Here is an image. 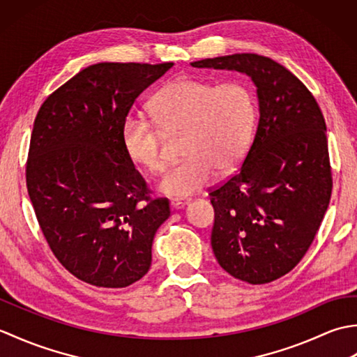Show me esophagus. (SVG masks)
Here are the masks:
<instances>
[{
    "instance_id": "esophagus-1",
    "label": "esophagus",
    "mask_w": 357,
    "mask_h": 357,
    "mask_svg": "<svg viewBox=\"0 0 357 357\" xmlns=\"http://www.w3.org/2000/svg\"><path fill=\"white\" fill-rule=\"evenodd\" d=\"M188 204V201L187 199H172L170 201V206H172V208L173 210H179V208H183V207H185Z\"/></svg>"
}]
</instances>
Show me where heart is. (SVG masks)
<instances>
[{
  "label": "heart",
  "instance_id": "b5f03b06",
  "mask_svg": "<svg viewBox=\"0 0 357 357\" xmlns=\"http://www.w3.org/2000/svg\"><path fill=\"white\" fill-rule=\"evenodd\" d=\"M147 119L130 118L123 127L126 155L150 174L165 169L162 136L181 133V156L164 174L159 192L185 198L208 187L216 173L236 167L252 141L256 104L252 90L239 81L215 84L181 78L162 87L147 105Z\"/></svg>",
  "mask_w": 357,
  "mask_h": 357
}]
</instances>
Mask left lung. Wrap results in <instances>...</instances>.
Segmentation results:
<instances>
[{
  "mask_svg": "<svg viewBox=\"0 0 357 357\" xmlns=\"http://www.w3.org/2000/svg\"><path fill=\"white\" fill-rule=\"evenodd\" d=\"M198 69L252 78L259 123L239 170L210 192L211 248L248 284L287 275L304 257L328 208L333 179L327 126L312 92L284 66L256 53L207 58Z\"/></svg>",
  "mask_w": 357,
  "mask_h": 357,
  "instance_id": "1",
  "label": "left lung"
}]
</instances>
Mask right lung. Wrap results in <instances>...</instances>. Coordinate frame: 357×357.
Listing matches in <instances>:
<instances>
[{
    "label": "right lung",
    "mask_w": 357,
    "mask_h": 357,
    "mask_svg": "<svg viewBox=\"0 0 357 357\" xmlns=\"http://www.w3.org/2000/svg\"><path fill=\"white\" fill-rule=\"evenodd\" d=\"M173 63L89 66L47 96L35 118L27 192L45 241L75 278L123 288L150 268L169 199L150 198L123 146L136 98Z\"/></svg>",
    "instance_id": "right-lung-1"
}]
</instances>
